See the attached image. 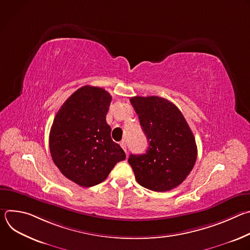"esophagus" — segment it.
Segmentation results:
<instances>
[{
    "label": "esophagus",
    "instance_id": "esophagus-1",
    "mask_svg": "<svg viewBox=\"0 0 250 250\" xmlns=\"http://www.w3.org/2000/svg\"><path fill=\"white\" fill-rule=\"evenodd\" d=\"M120 146H122V148L125 151V153H126V146H125V141H122L121 144H120Z\"/></svg>",
    "mask_w": 250,
    "mask_h": 250
}]
</instances>
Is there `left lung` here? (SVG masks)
<instances>
[{"label": "left lung", "instance_id": "left-lung-1", "mask_svg": "<svg viewBox=\"0 0 250 250\" xmlns=\"http://www.w3.org/2000/svg\"><path fill=\"white\" fill-rule=\"evenodd\" d=\"M135 110L149 146L144 154H130L128 163L139 185L155 192L179 186L197 159L194 134L180 110L157 96L132 97Z\"/></svg>", "mask_w": 250, "mask_h": 250}]
</instances>
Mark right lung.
<instances>
[{
	"label": "right lung",
	"instance_id": "1",
	"mask_svg": "<svg viewBox=\"0 0 250 250\" xmlns=\"http://www.w3.org/2000/svg\"><path fill=\"white\" fill-rule=\"evenodd\" d=\"M112 96L103 88L83 86L57 112L49 133L52 160L69 180L82 187L100 184L125 159L105 122Z\"/></svg>",
	"mask_w": 250,
	"mask_h": 250
}]
</instances>
